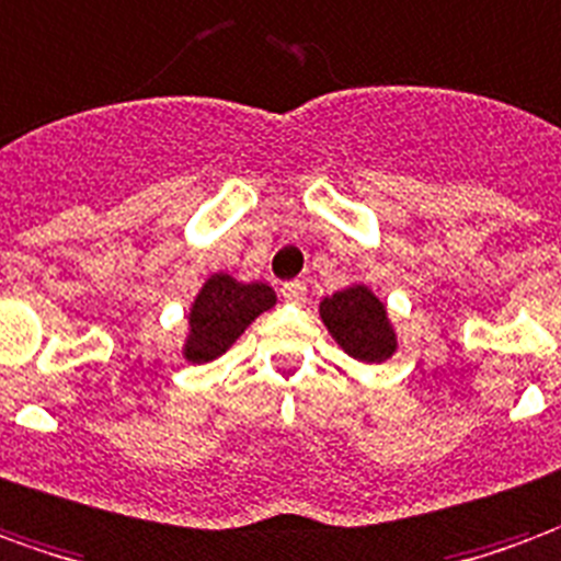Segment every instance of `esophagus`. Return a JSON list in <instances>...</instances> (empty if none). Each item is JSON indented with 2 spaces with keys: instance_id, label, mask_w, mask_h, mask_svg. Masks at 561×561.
I'll list each match as a JSON object with an SVG mask.
<instances>
[{
  "instance_id": "1",
  "label": "esophagus",
  "mask_w": 561,
  "mask_h": 561,
  "mask_svg": "<svg viewBox=\"0 0 561 561\" xmlns=\"http://www.w3.org/2000/svg\"><path fill=\"white\" fill-rule=\"evenodd\" d=\"M280 296H284V301H289V305H305L308 286H305V280H289V284L280 286Z\"/></svg>"
}]
</instances>
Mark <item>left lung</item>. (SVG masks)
I'll list each match as a JSON object with an SVG mask.
<instances>
[{"label":"left lung","instance_id":"left-lung-1","mask_svg":"<svg viewBox=\"0 0 561 561\" xmlns=\"http://www.w3.org/2000/svg\"><path fill=\"white\" fill-rule=\"evenodd\" d=\"M320 320L343 353L362 365H382L398 353V329L382 298L367 284H350L320 301Z\"/></svg>","mask_w":561,"mask_h":561}]
</instances>
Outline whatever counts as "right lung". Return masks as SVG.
Instances as JSON below:
<instances>
[{"label": "right lung", "mask_w": 561, "mask_h": 561, "mask_svg": "<svg viewBox=\"0 0 561 561\" xmlns=\"http://www.w3.org/2000/svg\"><path fill=\"white\" fill-rule=\"evenodd\" d=\"M277 305L275 289L263 280L244 284L227 272H215L196 289L187 305V331L182 358L191 365H208L239 341L260 313Z\"/></svg>", "instance_id": "obj_1"}]
</instances>
